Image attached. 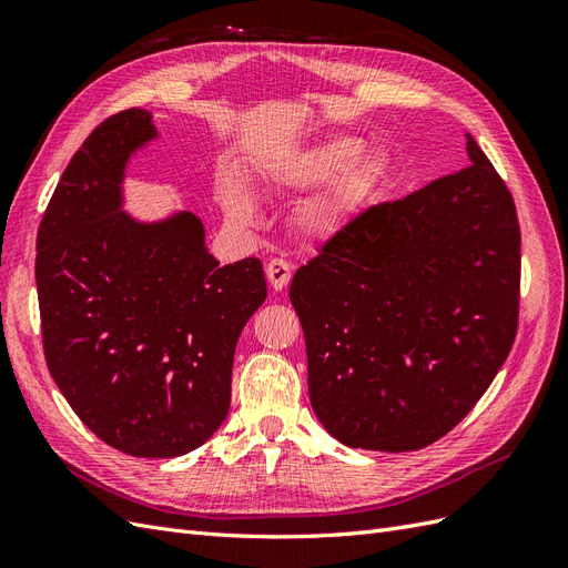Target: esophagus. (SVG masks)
Masks as SVG:
<instances>
[{
    "instance_id": "obj_1",
    "label": "esophagus",
    "mask_w": 568,
    "mask_h": 568,
    "mask_svg": "<svg viewBox=\"0 0 568 568\" xmlns=\"http://www.w3.org/2000/svg\"><path fill=\"white\" fill-rule=\"evenodd\" d=\"M265 274H267L270 286L274 291H282V288H286V284L291 280V265L286 261H282V257H274V261L267 263Z\"/></svg>"
}]
</instances>
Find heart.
<instances>
[{
	"instance_id": "b5f03b06",
	"label": "heart",
	"mask_w": 568,
	"mask_h": 568,
	"mask_svg": "<svg viewBox=\"0 0 568 568\" xmlns=\"http://www.w3.org/2000/svg\"><path fill=\"white\" fill-rule=\"evenodd\" d=\"M384 173V156L374 149H359L353 136H332L298 156L288 159L274 182L282 189H307L327 178L317 192L296 211V225L305 236L329 239L357 215ZM222 205L234 222L253 217V201L242 186H227Z\"/></svg>"
}]
</instances>
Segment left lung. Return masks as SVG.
Returning <instances> with one entry per match:
<instances>
[{
	"label": "left lung",
	"mask_w": 568,
	"mask_h": 568,
	"mask_svg": "<svg viewBox=\"0 0 568 568\" xmlns=\"http://www.w3.org/2000/svg\"><path fill=\"white\" fill-rule=\"evenodd\" d=\"M471 165L353 217L288 288L317 419L348 448L407 453L469 415L519 324L521 232L474 136Z\"/></svg>",
	"instance_id": "8db88e82"
}]
</instances>
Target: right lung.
Masks as SVG:
<instances>
[{
	"label": "right lung",
	"mask_w": 568,
	"mask_h": 568,
	"mask_svg": "<svg viewBox=\"0 0 568 568\" xmlns=\"http://www.w3.org/2000/svg\"><path fill=\"white\" fill-rule=\"evenodd\" d=\"M159 132L144 109L101 123L63 170L38 232L47 367L82 424L132 457H180L225 422L239 334L263 305L257 257L220 263L203 222H140L125 168Z\"/></svg>",
	"instance_id": "right-lung-1"
}]
</instances>
